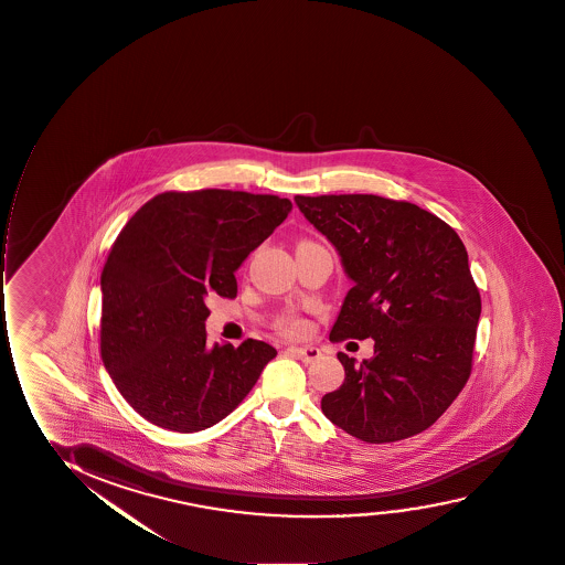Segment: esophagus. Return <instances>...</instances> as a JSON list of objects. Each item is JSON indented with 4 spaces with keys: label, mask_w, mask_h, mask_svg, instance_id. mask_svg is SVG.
I'll use <instances>...</instances> for the list:
<instances>
[{
    "label": "esophagus",
    "mask_w": 565,
    "mask_h": 565,
    "mask_svg": "<svg viewBox=\"0 0 565 565\" xmlns=\"http://www.w3.org/2000/svg\"><path fill=\"white\" fill-rule=\"evenodd\" d=\"M288 353L296 354L299 361L303 362H313L317 361L320 356V351L317 347L306 345V347H288Z\"/></svg>",
    "instance_id": "34e87169"
}]
</instances>
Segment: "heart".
<instances>
[{
    "label": "heart",
    "instance_id": "1",
    "mask_svg": "<svg viewBox=\"0 0 565 565\" xmlns=\"http://www.w3.org/2000/svg\"><path fill=\"white\" fill-rule=\"evenodd\" d=\"M280 330H282L286 335H299V333L306 332V322L299 319H286L282 320Z\"/></svg>",
    "mask_w": 565,
    "mask_h": 565
}]
</instances>
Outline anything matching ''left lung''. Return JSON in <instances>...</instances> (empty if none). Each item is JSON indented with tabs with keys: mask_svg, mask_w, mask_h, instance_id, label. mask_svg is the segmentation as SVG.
<instances>
[{
	"mask_svg": "<svg viewBox=\"0 0 565 565\" xmlns=\"http://www.w3.org/2000/svg\"><path fill=\"white\" fill-rule=\"evenodd\" d=\"M332 243L353 288L330 340H374V356L338 353L345 381L320 408L362 443L423 433L469 380L480 292L461 238L417 204L377 195H296Z\"/></svg>",
	"mask_w": 565,
	"mask_h": 565,
	"instance_id": "left-lung-1",
	"label": "left lung"
}]
</instances>
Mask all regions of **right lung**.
Masks as SVG:
<instances>
[{
	"mask_svg": "<svg viewBox=\"0 0 565 565\" xmlns=\"http://www.w3.org/2000/svg\"><path fill=\"white\" fill-rule=\"evenodd\" d=\"M292 211L246 191H167L143 204L100 275L104 366L143 419L177 433L222 422L277 351L266 341L206 343V299L237 296L241 264Z\"/></svg>",
	"mask_w": 565,
	"mask_h": 565,
	"instance_id": "1",
	"label": "right lung"
}]
</instances>
